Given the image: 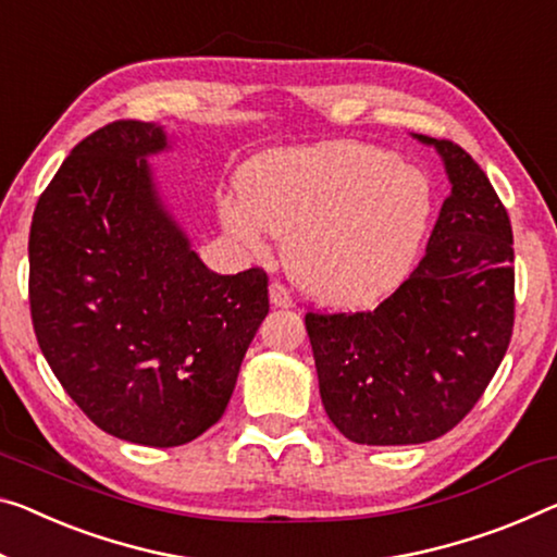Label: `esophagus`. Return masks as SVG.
<instances>
[{"mask_svg":"<svg viewBox=\"0 0 557 557\" xmlns=\"http://www.w3.org/2000/svg\"><path fill=\"white\" fill-rule=\"evenodd\" d=\"M269 298L276 308H288L290 304H294V301H290L288 288L284 284H278V281H273V284L269 286Z\"/></svg>","mask_w":557,"mask_h":557,"instance_id":"1","label":"esophagus"}]
</instances>
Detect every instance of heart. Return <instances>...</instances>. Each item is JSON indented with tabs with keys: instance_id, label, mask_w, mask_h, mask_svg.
<instances>
[{
	"instance_id": "b5f03b06",
	"label": "heart",
	"mask_w": 557,
	"mask_h": 557,
	"mask_svg": "<svg viewBox=\"0 0 557 557\" xmlns=\"http://www.w3.org/2000/svg\"><path fill=\"white\" fill-rule=\"evenodd\" d=\"M242 199H221V224L267 259L271 234L286 236L294 284L319 304H379L408 278L435 209L421 169L361 141L276 149L238 176Z\"/></svg>"
}]
</instances>
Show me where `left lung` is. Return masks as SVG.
<instances>
[{
  "instance_id": "obj_1",
  "label": "left lung",
  "mask_w": 557,
  "mask_h": 557,
  "mask_svg": "<svg viewBox=\"0 0 557 557\" xmlns=\"http://www.w3.org/2000/svg\"><path fill=\"white\" fill-rule=\"evenodd\" d=\"M450 196L425 256L375 311L306 313L323 408L348 441L413 446L470 413L512 333V231L485 171L458 144L413 134Z\"/></svg>"
}]
</instances>
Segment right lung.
Wrapping results in <instances>:
<instances>
[{"label": "right lung", "instance_id": "1", "mask_svg": "<svg viewBox=\"0 0 557 557\" xmlns=\"http://www.w3.org/2000/svg\"><path fill=\"white\" fill-rule=\"evenodd\" d=\"M164 126L114 122L76 144L39 196L29 304L39 348L89 421L174 448L224 416L269 313L261 269L213 273L161 199Z\"/></svg>", "mask_w": 557, "mask_h": 557}]
</instances>
